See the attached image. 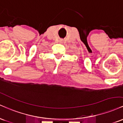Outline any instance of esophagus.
I'll return each mask as SVG.
<instances>
[{
    "label": "esophagus",
    "mask_w": 123,
    "mask_h": 123,
    "mask_svg": "<svg viewBox=\"0 0 123 123\" xmlns=\"http://www.w3.org/2000/svg\"><path fill=\"white\" fill-rule=\"evenodd\" d=\"M62 42V40H60V42Z\"/></svg>",
    "instance_id": "1"
}]
</instances>
